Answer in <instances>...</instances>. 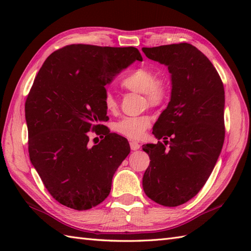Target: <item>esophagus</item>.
<instances>
[{"mask_svg": "<svg viewBox=\"0 0 251 251\" xmlns=\"http://www.w3.org/2000/svg\"><path fill=\"white\" fill-rule=\"evenodd\" d=\"M129 145H130V149L132 151H136V150H138V149L140 148V145L138 142H136V141H130L129 142Z\"/></svg>", "mask_w": 251, "mask_h": 251, "instance_id": "34e87169", "label": "esophagus"}]
</instances>
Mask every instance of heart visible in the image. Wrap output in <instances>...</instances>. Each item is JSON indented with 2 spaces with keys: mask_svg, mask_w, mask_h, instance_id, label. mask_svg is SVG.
<instances>
[{
  "mask_svg": "<svg viewBox=\"0 0 251 251\" xmlns=\"http://www.w3.org/2000/svg\"><path fill=\"white\" fill-rule=\"evenodd\" d=\"M123 88L134 93H140L148 103L153 108H161L167 102L172 94V84L166 76H156L151 68L140 67L126 74L122 79ZM103 104L110 113L116 112L119 104L110 90L103 96ZM151 126V117L149 115L124 117L115 124V131L131 140H139L146 130Z\"/></svg>",
  "mask_w": 251,
  "mask_h": 251,
  "instance_id": "b5f03b06",
  "label": "heart"
}]
</instances>
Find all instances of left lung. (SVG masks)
Here are the masks:
<instances>
[{
	"label": "left lung",
	"mask_w": 251,
	"mask_h": 251,
	"mask_svg": "<svg viewBox=\"0 0 251 251\" xmlns=\"http://www.w3.org/2000/svg\"><path fill=\"white\" fill-rule=\"evenodd\" d=\"M172 73V98L154 125L156 145H143L150 165L143 191L159 205L176 207L199 193L225 141V87L210 60L189 43L143 47Z\"/></svg>",
	"instance_id": "obj_1"
}]
</instances>
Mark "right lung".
I'll return each instance as SVG.
<instances>
[{"instance_id": "obj_1", "label": "right lung", "mask_w": 251, "mask_h": 251, "mask_svg": "<svg viewBox=\"0 0 251 251\" xmlns=\"http://www.w3.org/2000/svg\"><path fill=\"white\" fill-rule=\"evenodd\" d=\"M136 47L71 44L52 52L25 100L30 161L50 194L69 208L87 210L110 194L112 178L130 152L110 132L104 86L132 61ZM92 132L104 139L89 143Z\"/></svg>"}]
</instances>
